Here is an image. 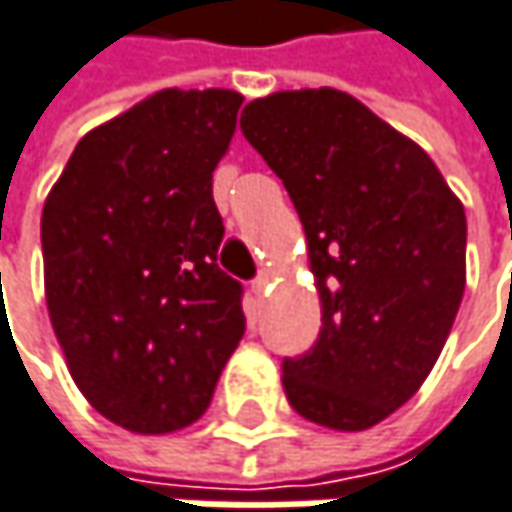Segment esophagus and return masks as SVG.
Listing matches in <instances>:
<instances>
[{"mask_svg": "<svg viewBox=\"0 0 512 512\" xmlns=\"http://www.w3.org/2000/svg\"><path fill=\"white\" fill-rule=\"evenodd\" d=\"M269 281H272V275H269V272H257V278L252 281V293H255L257 299H263V293L269 290Z\"/></svg>", "mask_w": 512, "mask_h": 512, "instance_id": "obj_1", "label": "esophagus"}]
</instances>
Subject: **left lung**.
<instances>
[{"instance_id": "obj_1", "label": "left lung", "mask_w": 512, "mask_h": 512, "mask_svg": "<svg viewBox=\"0 0 512 512\" xmlns=\"http://www.w3.org/2000/svg\"><path fill=\"white\" fill-rule=\"evenodd\" d=\"M243 137L284 181L322 302L319 340L284 357L293 410L366 431L434 369L466 287V213L437 163L343 90L255 99Z\"/></svg>"}]
</instances>
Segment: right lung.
I'll return each mask as SVG.
<instances>
[{
	"label": "right lung",
	"mask_w": 512,
	"mask_h": 512,
	"mask_svg": "<svg viewBox=\"0 0 512 512\" xmlns=\"http://www.w3.org/2000/svg\"><path fill=\"white\" fill-rule=\"evenodd\" d=\"M243 96L169 87L84 134L52 187L43 275L72 381L119 428L172 434L208 410L246 331L216 266L213 169Z\"/></svg>",
	"instance_id": "1"
}]
</instances>
